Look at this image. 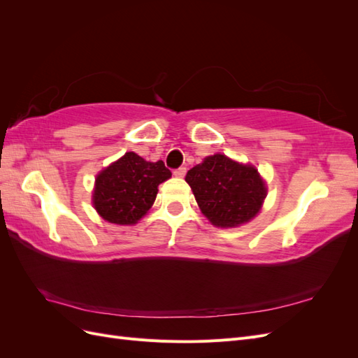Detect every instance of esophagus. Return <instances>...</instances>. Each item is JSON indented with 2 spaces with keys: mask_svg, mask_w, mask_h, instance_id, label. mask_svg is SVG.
<instances>
[{
  "mask_svg": "<svg viewBox=\"0 0 358 358\" xmlns=\"http://www.w3.org/2000/svg\"><path fill=\"white\" fill-rule=\"evenodd\" d=\"M173 175H175L176 178H183L187 175V167H179L176 169L175 171H173Z\"/></svg>",
  "mask_w": 358,
  "mask_h": 358,
  "instance_id": "34e87169",
  "label": "esophagus"
}]
</instances>
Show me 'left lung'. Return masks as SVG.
Returning <instances> with one entry per match:
<instances>
[{"mask_svg": "<svg viewBox=\"0 0 358 358\" xmlns=\"http://www.w3.org/2000/svg\"><path fill=\"white\" fill-rule=\"evenodd\" d=\"M185 180L201 212L216 227H236L252 220L266 197L258 171L216 154L188 170Z\"/></svg>", "mask_w": 358, "mask_h": 358, "instance_id": "1", "label": "left lung"}]
</instances>
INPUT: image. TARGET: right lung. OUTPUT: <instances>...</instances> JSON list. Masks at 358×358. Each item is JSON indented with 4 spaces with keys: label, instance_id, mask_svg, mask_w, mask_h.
<instances>
[{
    "label": "right lung",
    "instance_id": "1",
    "mask_svg": "<svg viewBox=\"0 0 358 358\" xmlns=\"http://www.w3.org/2000/svg\"><path fill=\"white\" fill-rule=\"evenodd\" d=\"M170 176L162 161L149 162L127 152L96 176L95 209L112 224H136L155 201L159 183Z\"/></svg>",
    "mask_w": 358,
    "mask_h": 358
}]
</instances>
